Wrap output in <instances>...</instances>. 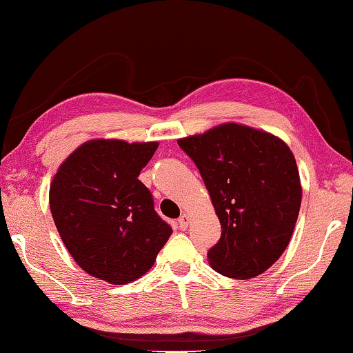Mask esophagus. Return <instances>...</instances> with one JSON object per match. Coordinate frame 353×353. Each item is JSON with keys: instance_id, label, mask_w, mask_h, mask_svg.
<instances>
[{"instance_id": "obj_1", "label": "esophagus", "mask_w": 353, "mask_h": 353, "mask_svg": "<svg viewBox=\"0 0 353 353\" xmlns=\"http://www.w3.org/2000/svg\"><path fill=\"white\" fill-rule=\"evenodd\" d=\"M177 224H179V227H181L182 230H185L188 227V224H190V216L187 213H183L181 218H179V221H177Z\"/></svg>"}]
</instances>
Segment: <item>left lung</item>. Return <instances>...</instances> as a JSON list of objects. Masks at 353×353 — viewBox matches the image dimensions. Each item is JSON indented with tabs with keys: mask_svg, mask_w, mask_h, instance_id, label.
<instances>
[{
	"mask_svg": "<svg viewBox=\"0 0 353 353\" xmlns=\"http://www.w3.org/2000/svg\"><path fill=\"white\" fill-rule=\"evenodd\" d=\"M177 143L198 166L223 229L207 254L210 266L241 280L270 270L288 248L302 201L288 145L238 123Z\"/></svg>",
	"mask_w": 353,
	"mask_h": 353,
	"instance_id": "left-lung-1",
	"label": "left lung"
}]
</instances>
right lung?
Returning <instances> with one entry per match:
<instances>
[{"mask_svg": "<svg viewBox=\"0 0 353 353\" xmlns=\"http://www.w3.org/2000/svg\"><path fill=\"white\" fill-rule=\"evenodd\" d=\"M157 141L98 139L74 149L50 187V208L65 248L83 271L112 285L151 270L172 234L139 181Z\"/></svg>", "mask_w": 353, "mask_h": 353, "instance_id": "add662e5", "label": "right lung"}]
</instances>
